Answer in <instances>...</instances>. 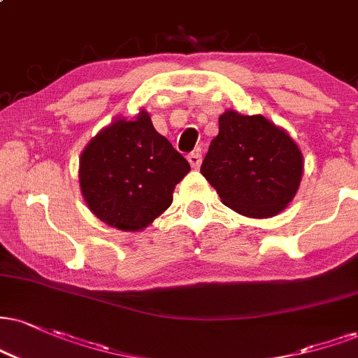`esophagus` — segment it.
Instances as JSON below:
<instances>
[{
  "label": "esophagus",
  "instance_id": "esophagus-1",
  "mask_svg": "<svg viewBox=\"0 0 358 358\" xmlns=\"http://www.w3.org/2000/svg\"><path fill=\"white\" fill-rule=\"evenodd\" d=\"M188 162H190L192 168H200V163H201V155L198 152H192L190 155H188Z\"/></svg>",
  "mask_w": 358,
  "mask_h": 358
}]
</instances>
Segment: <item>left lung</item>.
Returning a JSON list of instances; mask_svg holds the SVG:
<instances>
[{
    "label": "left lung",
    "instance_id": "1",
    "mask_svg": "<svg viewBox=\"0 0 358 358\" xmlns=\"http://www.w3.org/2000/svg\"><path fill=\"white\" fill-rule=\"evenodd\" d=\"M200 171L228 208L270 218L299 192L303 155L294 138L265 116L227 110Z\"/></svg>",
    "mask_w": 358,
    "mask_h": 358
}]
</instances>
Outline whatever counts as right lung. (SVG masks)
I'll list each match as a JSON object with an SVG mask.
<instances>
[{
	"mask_svg": "<svg viewBox=\"0 0 358 358\" xmlns=\"http://www.w3.org/2000/svg\"><path fill=\"white\" fill-rule=\"evenodd\" d=\"M190 163L155 130L148 111L118 116L80 157V188L92 213L108 227L141 231L173 201Z\"/></svg>",
	"mask_w": 358,
	"mask_h": 358,
	"instance_id": "right-lung-1",
	"label": "right lung"
}]
</instances>
